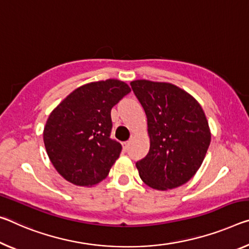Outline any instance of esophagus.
Segmentation results:
<instances>
[{"mask_svg": "<svg viewBox=\"0 0 249 249\" xmlns=\"http://www.w3.org/2000/svg\"><path fill=\"white\" fill-rule=\"evenodd\" d=\"M129 144H131V142H129V141L125 142V143H124V149H125V151H128V148H129Z\"/></svg>", "mask_w": 249, "mask_h": 249, "instance_id": "1", "label": "esophagus"}]
</instances>
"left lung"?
Here are the masks:
<instances>
[{"mask_svg": "<svg viewBox=\"0 0 249 249\" xmlns=\"http://www.w3.org/2000/svg\"><path fill=\"white\" fill-rule=\"evenodd\" d=\"M131 86L147 116L151 140L148 154L136 163L142 180L159 191L187 183L211 143L203 108L194 97L169 83L137 80Z\"/></svg>", "mask_w": 249, "mask_h": 249, "instance_id": "1", "label": "left lung"}]
</instances>
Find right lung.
<instances>
[{
    "mask_svg": "<svg viewBox=\"0 0 249 249\" xmlns=\"http://www.w3.org/2000/svg\"><path fill=\"white\" fill-rule=\"evenodd\" d=\"M129 92L118 80L89 83L51 113L43 140L53 166L70 183L93 186L108 175L122 152L110 139V109Z\"/></svg>",
    "mask_w": 249,
    "mask_h": 249,
    "instance_id": "1",
    "label": "right lung"
}]
</instances>
